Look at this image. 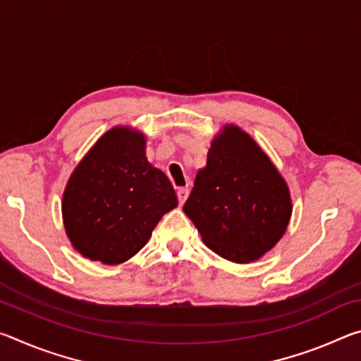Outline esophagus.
I'll return each mask as SVG.
<instances>
[{
	"instance_id": "obj_1",
	"label": "esophagus",
	"mask_w": 361,
	"mask_h": 361,
	"mask_svg": "<svg viewBox=\"0 0 361 361\" xmlns=\"http://www.w3.org/2000/svg\"><path fill=\"white\" fill-rule=\"evenodd\" d=\"M188 188H178V191H176V197H178V202L183 205L185 204V200L188 199Z\"/></svg>"
}]
</instances>
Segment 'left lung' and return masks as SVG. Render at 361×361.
<instances>
[{"mask_svg": "<svg viewBox=\"0 0 361 361\" xmlns=\"http://www.w3.org/2000/svg\"><path fill=\"white\" fill-rule=\"evenodd\" d=\"M183 212L213 252L250 262L282 239L291 199L285 180L255 140L239 127L226 126L213 140Z\"/></svg>", "mask_w": 361, "mask_h": 361, "instance_id": "obj_1", "label": "left lung"}]
</instances>
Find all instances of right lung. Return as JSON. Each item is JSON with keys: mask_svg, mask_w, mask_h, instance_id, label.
<instances>
[{"mask_svg": "<svg viewBox=\"0 0 361 361\" xmlns=\"http://www.w3.org/2000/svg\"><path fill=\"white\" fill-rule=\"evenodd\" d=\"M143 133L116 127L75 169L63 194L66 234L79 253L119 264L142 250L178 205L172 183L145 154Z\"/></svg>", "mask_w": 361, "mask_h": 361, "instance_id": "1", "label": "right lung"}]
</instances>
